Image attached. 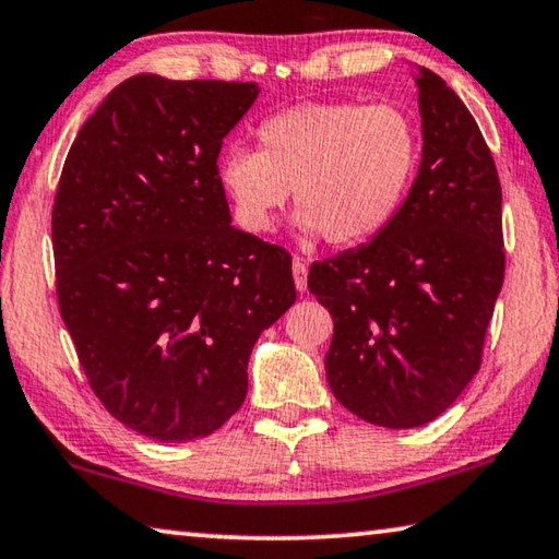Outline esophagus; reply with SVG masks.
I'll use <instances>...</instances> for the list:
<instances>
[{
	"label": "esophagus",
	"mask_w": 559,
	"mask_h": 559,
	"mask_svg": "<svg viewBox=\"0 0 559 559\" xmlns=\"http://www.w3.org/2000/svg\"><path fill=\"white\" fill-rule=\"evenodd\" d=\"M294 281H296V288L304 294L308 288V263L304 258H294Z\"/></svg>",
	"instance_id": "1"
}]
</instances>
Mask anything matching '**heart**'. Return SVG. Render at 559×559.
Here are the masks:
<instances>
[{
    "label": "heart",
    "instance_id": "b5f03b06",
    "mask_svg": "<svg viewBox=\"0 0 559 559\" xmlns=\"http://www.w3.org/2000/svg\"><path fill=\"white\" fill-rule=\"evenodd\" d=\"M255 135L258 153L230 147L218 160L233 218L253 236L273 230L294 190L304 233L366 243L402 211L419 163L414 122L394 105L306 103L265 118Z\"/></svg>",
    "mask_w": 559,
    "mask_h": 559
}]
</instances>
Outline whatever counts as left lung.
<instances>
[{
	"instance_id": "obj_1",
	"label": "left lung",
	"mask_w": 559,
	"mask_h": 559,
	"mask_svg": "<svg viewBox=\"0 0 559 559\" xmlns=\"http://www.w3.org/2000/svg\"><path fill=\"white\" fill-rule=\"evenodd\" d=\"M414 80L424 145L402 211L366 246L308 271L333 316V396L389 429L429 424L466 389L504 281L492 153L439 74L419 67Z\"/></svg>"
}]
</instances>
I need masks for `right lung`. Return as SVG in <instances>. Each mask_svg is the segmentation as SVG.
Masks as SVG:
<instances>
[{
    "label": "right lung",
    "mask_w": 559,
    "mask_h": 559,
    "mask_svg": "<svg viewBox=\"0 0 559 559\" xmlns=\"http://www.w3.org/2000/svg\"><path fill=\"white\" fill-rule=\"evenodd\" d=\"M255 82L135 74L67 153L52 207L57 301L105 409L155 441L213 435L243 404L258 336L296 301L290 255L230 226L223 138Z\"/></svg>",
    "instance_id": "1"
}]
</instances>
